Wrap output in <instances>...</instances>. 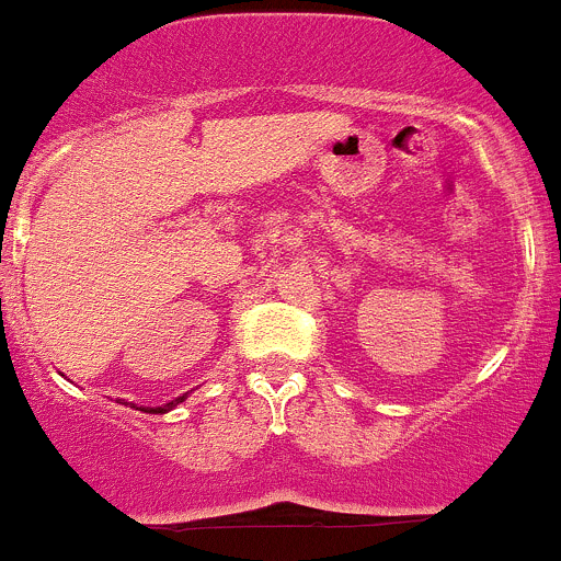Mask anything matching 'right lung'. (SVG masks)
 Wrapping results in <instances>:
<instances>
[{"label": "right lung", "instance_id": "right-lung-1", "mask_svg": "<svg viewBox=\"0 0 561 561\" xmlns=\"http://www.w3.org/2000/svg\"><path fill=\"white\" fill-rule=\"evenodd\" d=\"M185 398H187V392H185V396L174 398V401L163 403V407H136V403H130V409H138V412H147V414H165V412H171V409H174V407H180V403L185 401Z\"/></svg>", "mask_w": 561, "mask_h": 561}]
</instances>
